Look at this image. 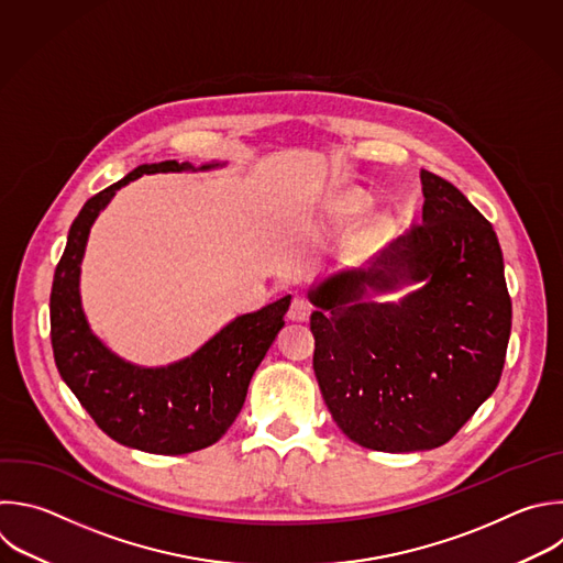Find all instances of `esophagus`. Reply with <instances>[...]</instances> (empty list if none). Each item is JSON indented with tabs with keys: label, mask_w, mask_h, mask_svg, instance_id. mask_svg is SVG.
<instances>
[{
	"label": "esophagus",
	"mask_w": 563,
	"mask_h": 563,
	"mask_svg": "<svg viewBox=\"0 0 563 563\" xmlns=\"http://www.w3.org/2000/svg\"><path fill=\"white\" fill-rule=\"evenodd\" d=\"M309 313H311V305L307 298H294L291 307H289V318L296 320V322H305L309 320Z\"/></svg>",
	"instance_id": "esophagus-1"
}]
</instances>
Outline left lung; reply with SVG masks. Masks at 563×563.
<instances>
[{"label": "left lung", "mask_w": 563, "mask_h": 563, "mask_svg": "<svg viewBox=\"0 0 563 563\" xmlns=\"http://www.w3.org/2000/svg\"><path fill=\"white\" fill-rule=\"evenodd\" d=\"M422 223L366 269L309 291L313 371L338 429L385 453L446 444L495 391L512 305L493 225L446 178L422 169ZM428 285L400 306L366 288Z\"/></svg>", "instance_id": "8db88e82"}]
</instances>
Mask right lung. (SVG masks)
Returning <instances> with one entry per match:
<instances>
[{"label": "right lung", "instance_id": "1", "mask_svg": "<svg viewBox=\"0 0 563 563\" xmlns=\"http://www.w3.org/2000/svg\"><path fill=\"white\" fill-rule=\"evenodd\" d=\"M187 167L192 165L176 161L139 165L88 199L70 225L51 291V342L64 383L106 435L158 455L201 451L225 435L291 302L285 296L239 316L192 357L161 368L123 362L92 335L79 300V263L92 221L125 183Z\"/></svg>", "mask_w": 563, "mask_h": 563}]
</instances>
